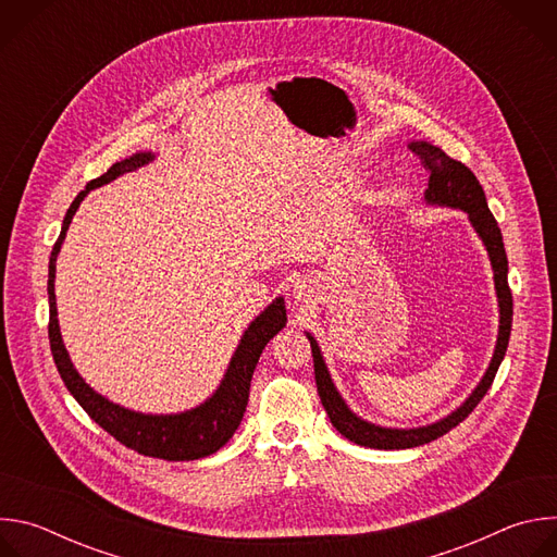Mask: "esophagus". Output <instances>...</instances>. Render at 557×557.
<instances>
[{
  "label": "esophagus",
  "instance_id": "obj_1",
  "mask_svg": "<svg viewBox=\"0 0 557 557\" xmlns=\"http://www.w3.org/2000/svg\"><path fill=\"white\" fill-rule=\"evenodd\" d=\"M293 295H295L297 299L310 297V286H308V282H306V280H297L295 286H293Z\"/></svg>",
  "mask_w": 557,
  "mask_h": 557
}]
</instances>
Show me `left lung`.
<instances>
[{"label": "left lung", "instance_id": "1", "mask_svg": "<svg viewBox=\"0 0 557 557\" xmlns=\"http://www.w3.org/2000/svg\"><path fill=\"white\" fill-rule=\"evenodd\" d=\"M410 149L421 156V163L430 172V183L425 189V202L428 205H441V207H451L460 209L469 215L471 226L475 233L481 235V240L490 253L492 267H494V282H496V295H498V306H500V326H498V342L496 350L492 357V363L481 379V383L475 385V389L469 394V399L460 408H456L451 414L445 419L425 425V428H412V430H394V428H381L374 423H368L359 419L342 399V394L337 392L331 372L324 363L322 350L317 346L314 337L306 333L312 350V363H314V381H317V392H320L322 406L331 419V423L337 428L342 436L348 441L361 445V447H372V449H408V447H419L430 441H436L438 436L447 434L451 428L462 423L473 408L483 401V396L494 383V376L500 368V361L505 359L507 346H509V335H511V320H513V299H511V288L507 282V253L503 245V233L487 207L485 191L481 183L475 181L469 168H465L460 161H454L441 147L430 145L425 140L410 143Z\"/></svg>", "mask_w": 557, "mask_h": 557}]
</instances>
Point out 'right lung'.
Instances as JSON below:
<instances>
[{"instance_id":"right-lung-1","label":"right lung","mask_w":557,"mask_h":557,"mask_svg":"<svg viewBox=\"0 0 557 557\" xmlns=\"http://www.w3.org/2000/svg\"><path fill=\"white\" fill-rule=\"evenodd\" d=\"M153 161L151 151H138L121 163H114L103 176L90 181L84 191L72 200L61 233L50 253L48 264V304H50V322H48V339L52 359L57 363V370L70 389V394L78 401L92 421H97L108 434H112L119 443L125 447L151 456V458H165V460H196L215 454L240 425L247 404H249V387L251 376L258 366V359L264 350V346L286 326V306L284 299L277 297L273 304L264 308L262 314H258L251 322V326L245 331L240 346L235 348V355L231 357V363L226 368V374L220 383V387L213 392L211 399L200 404L194 410L181 412V414H140L127 408H121L106 396L95 392L78 374L67 357V350L61 342L59 320H57V299H54V271H57V256L65 240V231L72 222V215L76 213L82 200L97 187L119 178L121 174H127L132 170H138Z\"/></svg>"}]
</instances>
